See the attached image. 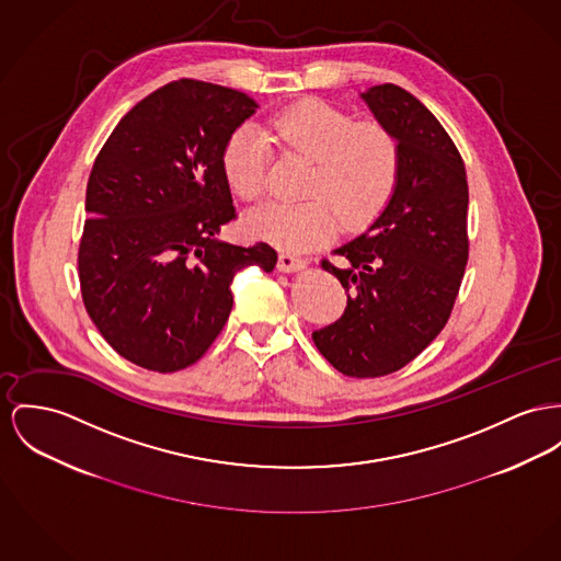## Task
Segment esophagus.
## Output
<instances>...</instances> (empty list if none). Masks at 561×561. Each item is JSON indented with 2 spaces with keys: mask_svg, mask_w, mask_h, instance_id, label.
<instances>
[{
  "mask_svg": "<svg viewBox=\"0 0 561 561\" xmlns=\"http://www.w3.org/2000/svg\"><path fill=\"white\" fill-rule=\"evenodd\" d=\"M306 265H308V260H304V257H296V255H289V253L278 255V270L280 272H299Z\"/></svg>",
  "mask_w": 561,
  "mask_h": 561,
  "instance_id": "1",
  "label": "esophagus"
}]
</instances>
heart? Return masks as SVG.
Masks as SVG:
<instances>
[{"mask_svg": "<svg viewBox=\"0 0 561 561\" xmlns=\"http://www.w3.org/2000/svg\"><path fill=\"white\" fill-rule=\"evenodd\" d=\"M267 134L285 150L312 161L299 204L267 202L247 217V227L274 247L304 253L330 242L340 229L362 227L389 204L400 179V142L380 123H353L328 102L304 100L267 123ZM267 142L253 127L236 129L224 150L231 191L253 202L267 183Z\"/></svg>", "mask_w": 561, "mask_h": 561, "instance_id": "b5f03b06", "label": "heart"}]
</instances>
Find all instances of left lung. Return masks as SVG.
Instances as JSON below:
<instances>
[{"label": "left lung", "instance_id": "left-lung-1", "mask_svg": "<svg viewBox=\"0 0 561 561\" xmlns=\"http://www.w3.org/2000/svg\"><path fill=\"white\" fill-rule=\"evenodd\" d=\"M400 142V179L389 204L355 240L323 262L346 291L332 325L312 332L337 373L374 378L412 362L440 330L468 263V181L445 127L396 84L359 93Z\"/></svg>", "mask_w": 561, "mask_h": 561}]
</instances>
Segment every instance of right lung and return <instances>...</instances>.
Listing matches in <instances>:
<instances>
[{
    "label": "right lung",
    "instance_id": "add662e5",
    "mask_svg": "<svg viewBox=\"0 0 561 561\" xmlns=\"http://www.w3.org/2000/svg\"><path fill=\"white\" fill-rule=\"evenodd\" d=\"M247 93L174 80L138 102L100 150L78 276L84 308L114 351L152 373L195 364L231 312L233 276L276 251L219 238L236 217L224 172L229 136L257 111Z\"/></svg>",
    "mask_w": 561,
    "mask_h": 561
}]
</instances>
